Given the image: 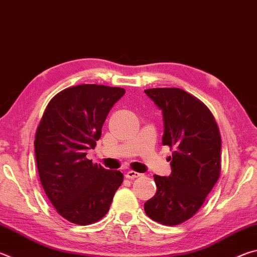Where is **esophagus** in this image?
<instances>
[{"label": "esophagus", "instance_id": "esophagus-1", "mask_svg": "<svg viewBox=\"0 0 257 257\" xmlns=\"http://www.w3.org/2000/svg\"><path fill=\"white\" fill-rule=\"evenodd\" d=\"M141 176H142L141 173H138L136 171H133V170H130L127 173H125V178H128V179H135V178H138Z\"/></svg>", "mask_w": 257, "mask_h": 257}]
</instances>
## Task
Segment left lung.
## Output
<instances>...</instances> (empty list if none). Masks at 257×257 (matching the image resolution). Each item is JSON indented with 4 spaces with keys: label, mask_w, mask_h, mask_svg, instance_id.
I'll use <instances>...</instances> for the list:
<instances>
[{
    "label": "left lung",
    "mask_w": 257,
    "mask_h": 257,
    "mask_svg": "<svg viewBox=\"0 0 257 257\" xmlns=\"http://www.w3.org/2000/svg\"><path fill=\"white\" fill-rule=\"evenodd\" d=\"M145 93L162 110L163 145L173 150L171 175H154L156 194L144 204L152 220L177 225L196 214L221 172V136L214 116L197 97L180 88Z\"/></svg>",
    "instance_id": "obj_1"
}]
</instances>
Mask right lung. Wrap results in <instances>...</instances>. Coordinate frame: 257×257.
<instances>
[{
  "label": "right lung",
  "mask_w": 257,
  "mask_h": 257,
  "mask_svg": "<svg viewBox=\"0 0 257 257\" xmlns=\"http://www.w3.org/2000/svg\"><path fill=\"white\" fill-rule=\"evenodd\" d=\"M121 87L84 84L55 95L35 136L38 175L56 212L72 223L87 225L106 214L123 175L86 158L101 138L102 127Z\"/></svg>",
  "instance_id": "right-lung-1"
}]
</instances>
